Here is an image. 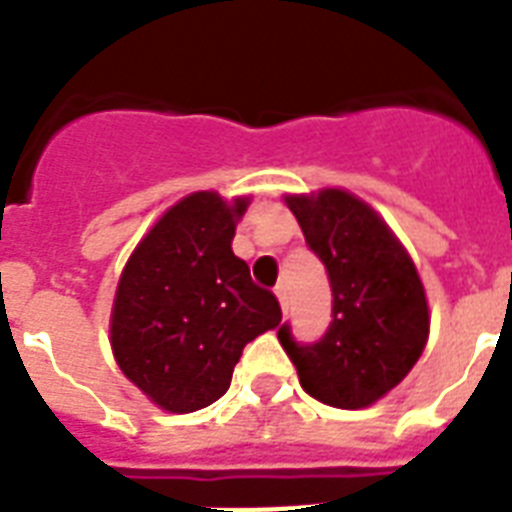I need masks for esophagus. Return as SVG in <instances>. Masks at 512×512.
I'll use <instances>...</instances> for the list:
<instances>
[{
	"label": "esophagus",
	"mask_w": 512,
	"mask_h": 512,
	"mask_svg": "<svg viewBox=\"0 0 512 512\" xmlns=\"http://www.w3.org/2000/svg\"><path fill=\"white\" fill-rule=\"evenodd\" d=\"M276 297H279L281 308L287 311V284H279V287H276Z\"/></svg>",
	"instance_id": "esophagus-1"
}]
</instances>
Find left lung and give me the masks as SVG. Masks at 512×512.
<instances>
[{
    "mask_svg": "<svg viewBox=\"0 0 512 512\" xmlns=\"http://www.w3.org/2000/svg\"><path fill=\"white\" fill-rule=\"evenodd\" d=\"M305 241L327 268L332 324L319 342H279L308 396L337 409L374 404L412 372L428 342L425 289L412 257L369 204L340 188L287 196Z\"/></svg>",
    "mask_w": 512,
    "mask_h": 512,
    "instance_id": "obj_1",
    "label": "left lung"
}]
</instances>
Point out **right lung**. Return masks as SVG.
Here are the masks:
<instances>
[{
  "instance_id": "1",
  "label": "right lung",
  "mask_w": 512,
  "mask_h": 512,
  "mask_svg": "<svg viewBox=\"0 0 512 512\" xmlns=\"http://www.w3.org/2000/svg\"><path fill=\"white\" fill-rule=\"evenodd\" d=\"M247 204L191 193L164 212L124 265L111 348L127 380L167 412L215 404L244 345L279 327L276 295L257 287L231 249Z\"/></svg>"
}]
</instances>
